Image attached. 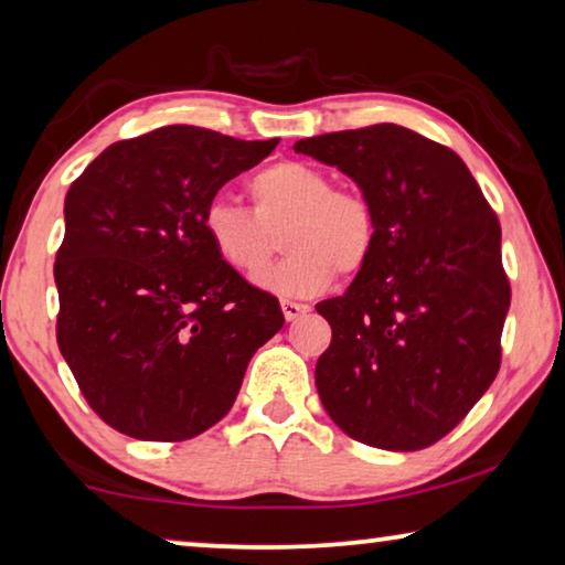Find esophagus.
Masks as SVG:
<instances>
[{
	"label": "esophagus",
	"instance_id": "34e87169",
	"mask_svg": "<svg viewBox=\"0 0 565 565\" xmlns=\"http://www.w3.org/2000/svg\"><path fill=\"white\" fill-rule=\"evenodd\" d=\"M280 308H282L285 321H298L300 316L308 313L306 302H296V300H280Z\"/></svg>",
	"mask_w": 565,
	"mask_h": 565
}]
</instances>
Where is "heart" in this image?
Listing matches in <instances>:
<instances>
[{"label":"heart","instance_id":"obj_1","mask_svg":"<svg viewBox=\"0 0 565 565\" xmlns=\"http://www.w3.org/2000/svg\"><path fill=\"white\" fill-rule=\"evenodd\" d=\"M247 191L252 209L214 199L203 211V232L234 273H263L280 249V234L290 257L257 280L277 296H318L337 273L356 275L370 263L377 244L374 211L359 193L337 191L323 170L277 162L252 175Z\"/></svg>","mask_w":565,"mask_h":565}]
</instances>
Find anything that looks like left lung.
I'll return each instance as SVG.
<instances>
[{"label":"left lung","instance_id":"8db88e82","mask_svg":"<svg viewBox=\"0 0 565 565\" xmlns=\"http://www.w3.org/2000/svg\"><path fill=\"white\" fill-rule=\"evenodd\" d=\"M339 168L377 222V244L339 298L318 397L359 444L418 451L463 420L500 370L510 282L500 222L463 160L399 125L298 140Z\"/></svg>","mask_w":565,"mask_h":565}]
</instances>
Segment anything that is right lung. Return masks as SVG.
<instances>
[{
	"instance_id": "obj_1",
	"label": "right lung",
	"mask_w": 565,
	"mask_h": 565,
	"mask_svg": "<svg viewBox=\"0 0 565 565\" xmlns=\"http://www.w3.org/2000/svg\"><path fill=\"white\" fill-rule=\"evenodd\" d=\"M277 140L203 127L121 140L65 195L55 257L58 349L114 430L185 440L232 411L255 351L282 329L277 300L211 247L203 211Z\"/></svg>"
}]
</instances>
